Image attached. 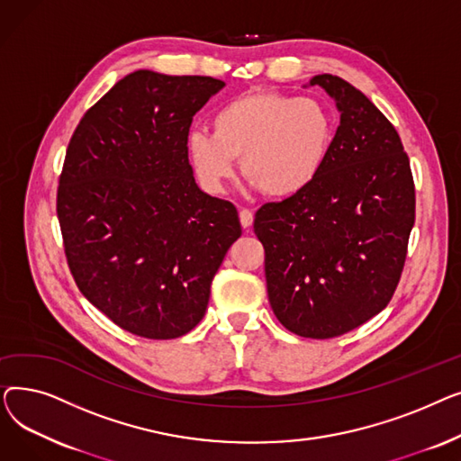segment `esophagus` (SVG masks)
Returning <instances> with one entry per match:
<instances>
[{
  "instance_id": "1",
  "label": "esophagus",
  "mask_w": 461,
  "mask_h": 461,
  "mask_svg": "<svg viewBox=\"0 0 461 461\" xmlns=\"http://www.w3.org/2000/svg\"><path fill=\"white\" fill-rule=\"evenodd\" d=\"M239 221L243 228H250L254 222V212L250 209H240L239 211Z\"/></svg>"
}]
</instances>
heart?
<instances>
[{
	"label": "heart",
	"mask_w": 461,
	"mask_h": 461,
	"mask_svg": "<svg viewBox=\"0 0 461 461\" xmlns=\"http://www.w3.org/2000/svg\"><path fill=\"white\" fill-rule=\"evenodd\" d=\"M332 117L313 99L252 91L212 115V134L188 136V155L202 185L218 192L240 174L267 198H292L318 177L330 151Z\"/></svg>",
	"instance_id": "1"
}]
</instances>
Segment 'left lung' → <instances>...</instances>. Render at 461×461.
<instances>
[{
	"label": "left lung",
	"mask_w": 461,
	"mask_h": 461,
	"mask_svg": "<svg viewBox=\"0 0 461 461\" xmlns=\"http://www.w3.org/2000/svg\"><path fill=\"white\" fill-rule=\"evenodd\" d=\"M340 125L318 177L258 209L269 303L278 321L327 340L391 303L415 224V183L394 125L340 77L320 75Z\"/></svg>",
	"instance_id": "left-lung-1"
}]
</instances>
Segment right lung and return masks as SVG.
<instances>
[{
	"label": "right lung",
	"mask_w": 461,
	"mask_h": 461,
	"mask_svg": "<svg viewBox=\"0 0 461 461\" xmlns=\"http://www.w3.org/2000/svg\"><path fill=\"white\" fill-rule=\"evenodd\" d=\"M224 87L211 77L136 70L80 119L58 186L72 278L127 332L172 340L205 316L211 282L240 237L231 202L188 164L192 117Z\"/></svg>",
	"instance_id": "add662e5"
}]
</instances>
